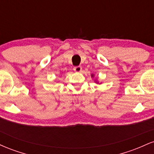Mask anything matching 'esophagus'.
Listing matches in <instances>:
<instances>
[{"label":"esophagus","instance_id":"obj_1","mask_svg":"<svg viewBox=\"0 0 154 154\" xmlns=\"http://www.w3.org/2000/svg\"><path fill=\"white\" fill-rule=\"evenodd\" d=\"M74 71L76 72H80L82 71V66H75L74 67Z\"/></svg>","mask_w":154,"mask_h":154}]
</instances>
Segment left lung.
Segmentation results:
<instances>
[{
	"label": "left lung",
	"mask_w": 154,
	"mask_h": 154,
	"mask_svg": "<svg viewBox=\"0 0 154 154\" xmlns=\"http://www.w3.org/2000/svg\"><path fill=\"white\" fill-rule=\"evenodd\" d=\"M91 77H93V75H91ZM97 82V83H98V82Z\"/></svg>",
	"instance_id": "left-lung-1"
}]
</instances>
